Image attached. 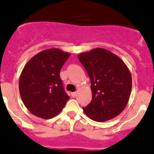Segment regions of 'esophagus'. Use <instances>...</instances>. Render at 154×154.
Returning <instances> with one entry per match:
<instances>
[{"label":"esophagus","mask_w":154,"mask_h":154,"mask_svg":"<svg viewBox=\"0 0 154 154\" xmlns=\"http://www.w3.org/2000/svg\"><path fill=\"white\" fill-rule=\"evenodd\" d=\"M76 96H77V91H75V92H72V93H71V96H72V97H75Z\"/></svg>","instance_id":"1"}]
</instances>
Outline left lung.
I'll return each instance as SVG.
<instances>
[{
  "label": "left lung",
  "mask_w": 154,
  "mask_h": 154,
  "mask_svg": "<svg viewBox=\"0 0 154 154\" xmlns=\"http://www.w3.org/2000/svg\"><path fill=\"white\" fill-rule=\"evenodd\" d=\"M78 58L91 80L92 99L83 111L99 122L112 120L122 112L130 97L132 76L120 58L103 48L83 52Z\"/></svg>",
  "instance_id": "1"
}]
</instances>
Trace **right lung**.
I'll use <instances>...</instances> for the list:
<instances>
[{
    "label": "right lung",
    "mask_w": 154,
    "mask_h": 154,
    "mask_svg": "<svg viewBox=\"0 0 154 154\" xmlns=\"http://www.w3.org/2000/svg\"><path fill=\"white\" fill-rule=\"evenodd\" d=\"M71 54L51 48L32 57L19 78L21 98L33 115L51 119L63 110L70 97L65 92L60 71Z\"/></svg>",
    "instance_id": "1"
}]
</instances>
